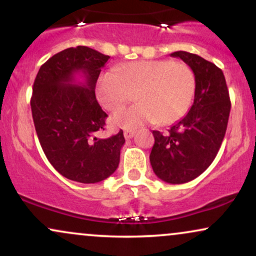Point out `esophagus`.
<instances>
[{
	"instance_id": "34e87169",
	"label": "esophagus",
	"mask_w": 256,
	"mask_h": 256,
	"mask_svg": "<svg viewBox=\"0 0 256 256\" xmlns=\"http://www.w3.org/2000/svg\"><path fill=\"white\" fill-rule=\"evenodd\" d=\"M134 131H132V130H125L124 131V137L126 138V140H130V138L134 137Z\"/></svg>"
}]
</instances>
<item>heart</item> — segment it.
Segmentation results:
<instances>
[{
  "mask_svg": "<svg viewBox=\"0 0 256 256\" xmlns=\"http://www.w3.org/2000/svg\"><path fill=\"white\" fill-rule=\"evenodd\" d=\"M196 79L189 64L171 60H140L106 71L96 84L101 106L116 110L136 92L138 104L113 114V126L134 128L146 122L173 124L183 118L195 95Z\"/></svg>",
  "mask_w": 256,
  "mask_h": 256,
  "instance_id": "b5f03b06",
  "label": "heart"
}]
</instances>
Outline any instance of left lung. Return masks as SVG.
I'll return each mask as SVG.
<instances>
[{
	"instance_id": "8db88e82",
	"label": "left lung",
	"mask_w": 256,
	"mask_h": 256,
	"mask_svg": "<svg viewBox=\"0 0 256 256\" xmlns=\"http://www.w3.org/2000/svg\"><path fill=\"white\" fill-rule=\"evenodd\" d=\"M189 64L196 79L195 98L189 113L167 134L152 131V171L161 180L183 184L210 167L224 140L231 102L224 73L216 64L188 52H174Z\"/></svg>"
}]
</instances>
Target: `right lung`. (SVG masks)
Listing matches in <instances>:
<instances>
[{
	"label": "right lung",
	"mask_w": 256,
	"mask_h": 256,
	"mask_svg": "<svg viewBox=\"0 0 256 256\" xmlns=\"http://www.w3.org/2000/svg\"><path fill=\"white\" fill-rule=\"evenodd\" d=\"M110 56L84 46L58 52L40 66L34 83L31 110L38 140L52 166L79 183H98L118 168L122 130L98 138L107 114L95 96L101 68ZM82 72L86 83L72 84Z\"/></svg>",
	"instance_id": "1"
}]
</instances>
